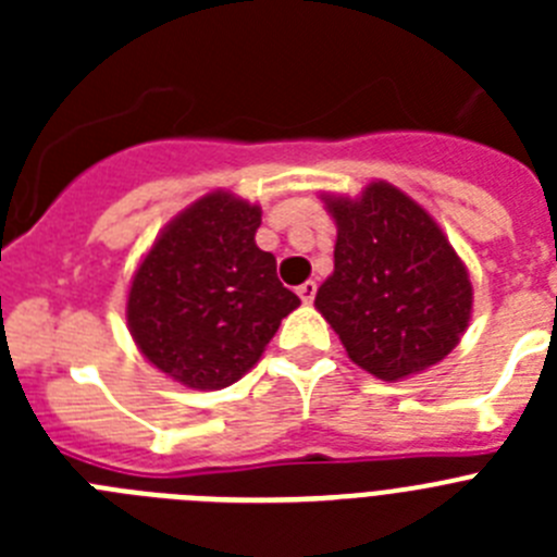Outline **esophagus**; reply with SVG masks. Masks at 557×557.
<instances>
[{
	"mask_svg": "<svg viewBox=\"0 0 557 557\" xmlns=\"http://www.w3.org/2000/svg\"><path fill=\"white\" fill-rule=\"evenodd\" d=\"M314 293H318V284H314V282H304L301 287H298V295H301L304 304H312L314 301Z\"/></svg>",
	"mask_w": 557,
	"mask_h": 557,
	"instance_id": "obj_1",
	"label": "esophagus"
}]
</instances>
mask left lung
Masks as SVG:
<instances>
[{
  "label": "left lung",
  "instance_id": "8db88e82",
  "mask_svg": "<svg viewBox=\"0 0 557 557\" xmlns=\"http://www.w3.org/2000/svg\"><path fill=\"white\" fill-rule=\"evenodd\" d=\"M337 223L334 273L314 307L351 362L396 382L441 362L471 318L469 270L441 225L396 186L323 198Z\"/></svg>",
  "mask_w": 557,
  "mask_h": 557
}]
</instances>
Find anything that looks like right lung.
<instances>
[{"mask_svg": "<svg viewBox=\"0 0 557 557\" xmlns=\"http://www.w3.org/2000/svg\"><path fill=\"white\" fill-rule=\"evenodd\" d=\"M262 209L211 191L172 220L127 293V329L161 373L198 391L234 385L298 307L256 245Z\"/></svg>", "mask_w": 557, "mask_h": 557, "instance_id": "1", "label": "right lung"}]
</instances>
